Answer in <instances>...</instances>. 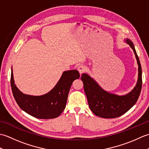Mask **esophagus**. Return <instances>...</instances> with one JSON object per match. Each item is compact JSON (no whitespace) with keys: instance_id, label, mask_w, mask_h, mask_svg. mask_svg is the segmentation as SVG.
Here are the masks:
<instances>
[{"instance_id":"34e87169","label":"esophagus","mask_w":149,"mask_h":149,"mask_svg":"<svg viewBox=\"0 0 149 149\" xmlns=\"http://www.w3.org/2000/svg\"><path fill=\"white\" fill-rule=\"evenodd\" d=\"M77 70H78V71L79 72L80 74H83V73L86 72V67L84 65H80L78 66Z\"/></svg>"}]
</instances>
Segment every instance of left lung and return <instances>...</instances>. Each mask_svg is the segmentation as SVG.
Returning <instances> with one entry per match:
<instances>
[{
	"label": "left lung",
	"instance_id": "1",
	"mask_svg": "<svg viewBox=\"0 0 149 149\" xmlns=\"http://www.w3.org/2000/svg\"><path fill=\"white\" fill-rule=\"evenodd\" d=\"M126 42L133 50L138 65L137 84L130 93L123 96L109 93L102 89L88 74H82L81 80L83 82L88 105L91 111L101 118H114L122 116L134 105L140 96L142 86L141 64L133 43L129 40Z\"/></svg>",
	"mask_w": 149,
	"mask_h": 149
}]
</instances>
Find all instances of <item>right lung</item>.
<instances>
[{
	"label": "right lung",
	"instance_id": "1",
	"mask_svg": "<svg viewBox=\"0 0 149 149\" xmlns=\"http://www.w3.org/2000/svg\"><path fill=\"white\" fill-rule=\"evenodd\" d=\"M79 77V73L76 70L65 71L49 93L41 96H32L22 93L16 86L11 69V86L16 102L22 110L37 118L51 119L59 116L65 109L73 82Z\"/></svg>",
	"mask_w": 149,
	"mask_h": 149
}]
</instances>
